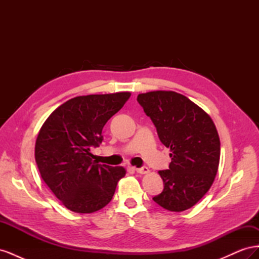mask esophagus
Wrapping results in <instances>:
<instances>
[{"label":"esophagus","instance_id":"1","mask_svg":"<svg viewBox=\"0 0 259 259\" xmlns=\"http://www.w3.org/2000/svg\"><path fill=\"white\" fill-rule=\"evenodd\" d=\"M135 170L137 171L138 174H148L149 173V168L147 166H143L139 168H135Z\"/></svg>","mask_w":259,"mask_h":259}]
</instances>
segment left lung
Returning <instances> with one entry per match:
<instances>
[{"label": "left lung", "mask_w": 259, "mask_h": 259, "mask_svg": "<svg viewBox=\"0 0 259 259\" xmlns=\"http://www.w3.org/2000/svg\"><path fill=\"white\" fill-rule=\"evenodd\" d=\"M161 143L170 149L168 169L159 170L163 191L153 197L171 211L192 207L213 185L221 158V140L210 116L190 99L171 91L139 94Z\"/></svg>", "instance_id": "left-lung-1"}]
</instances>
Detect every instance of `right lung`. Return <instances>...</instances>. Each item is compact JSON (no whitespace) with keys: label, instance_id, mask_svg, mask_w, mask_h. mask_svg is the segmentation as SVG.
Here are the masks:
<instances>
[{"label":"right lung","instance_id":"right-lung-1","mask_svg":"<svg viewBox=\"0 0 259 259\" xmlns=\"http://www.w3.org/2000/svg\"><path fill=\"white\" fill-rule=\"evenodd\" d=\"M131 93L74 97L44 122L35 142V162L44 183L68 209L94 213L111 201L122 166L98 164L92 148L103 143L101 132L126 103Z\"/></svg>","mask_w":259,"mask_h":259}]
</instances>
